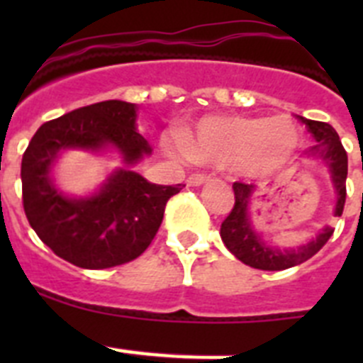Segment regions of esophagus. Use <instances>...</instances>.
<instances>
[{
    "mask_svg": "<svg viewBox=\"0 0 363 363\" xmlns=\"http://www.w3.org/2000/svg\"><path fill=\"white\" fill-rule=\"evenodd\" d=\"M209 174H201V172H196V174H191L187 178V185L191 187H198V185H203L205 182H209Z\"/></svg>",
    "mask_w": 363,
    "mask_h": 363,
    "instance_id": "esophagus-1",
    "label": "esophagus"
}]
</instances>
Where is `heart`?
Returning <instances> with one entry per match:
<instances>
[{
    "label": "heart",
    "mask_w": 363,
    "mask_h": 363,
    "mask_svg": "<svg viewBox=\"0 0 363 363\" xmlns=\"http://www.w3.org/2000/svg\"><path fill=\"white\" fill-rule=\"evenodd\" d=\"M298 143L300 129L289 116L265 120L245 114H227L203 118L184 136L165 140V149L172 154L189 156L194 162L216 167L234 165L249 174H259L284 162Z\"/></svg>",
    "instance_id": "heart-1"
}]
</instances>
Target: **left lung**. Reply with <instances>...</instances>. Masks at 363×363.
<instances>
[{
	"label": "left lung",
	"mask_w": 363,
	"mask_h": 363,
	"mask_svg": "<svg viewBox=\"0 0 363 363\" xmlns=\"http://www.w3.org/2000/svg\"><path fill=\"white\" fill-rule=\"evenodd\" d=\"M300 120L306 123L307 130L313 134L314 142H316L311 147L309 152L313 156H318L329 167L333 185H335L336 196H338L336 198L335 216H342L345 196H347V191H345L347 152L340 142L338 133L333 129L331 125L323 123V121L306 120V118H300ZM233 189L234 207L221 223L220 236L227 249L249 267L262 269V271H284V269L294 267V265H300L313 258L325 245L327 240L333 236L335 229L325 227L316 238H313L306 245L296 247V249H278V247L265 245L249 223V205H251L255 185L236 182V184H233Z\"/></svg>",
	"instance_id": "left-lung-1"
}]
</instances>
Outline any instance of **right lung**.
Masks as SVG:
<instances>
[{
    "mask_svg": "<svg viewBox=\"0 0 363 363\" xmlns=\"http://www.w3.org/2000/svg\"><path fill=\"white\" fill-rule=\"evenodd\" d=\"M114 146L127 169L109 177L99 193L67 199L53 187L50 167L63 148ZM152 152L136 130V105L108 99L50 120L32 136L21 160L23 209L41 242L60 258L83 269L133 262L154 240L169 198L184 185H156L129 165Z\"/></svg>",
    "mask_w": 363,
    "mask_h": 363,
    "instance_id": "add662e5",
    "label": "right lung"
}]
</instances>
